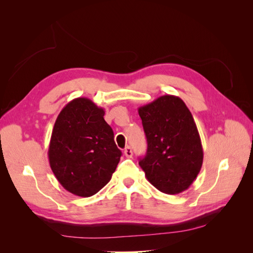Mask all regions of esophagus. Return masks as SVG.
Listing matches in <instances>:
<instances>
[{
	"mask_svg": "<svg viewBox=\"0 0 253 253\" xmlns=\"http://www.w3.org/2000/svg\"><path fill=\"white\" fill-rule=\"evenodd\" d=\"M125 155H126V157H127V158H131V157L133 156V151H132L131 147H126V148L125 149Z\"/></svg>",
	"mask_w": 253,
	"mask_h": 253,
	"instance_id": "obj_1",
	"label": "esophagus"
}]
</instances>
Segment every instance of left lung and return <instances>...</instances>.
I'll list each match as a JSON object with an SVG mask.
<instances>
[{
    "label": "left lung",
    "instance_id": "obj_1",
    "mask_svg": "<svg viewBox=\"0 0 253 253\" xmlns=\"http://www.w3.org/2000/svg\"><path fill=\"white\" fill-rule=\"evenodd\" d=\"M147 154L139 160L145 177L167 194L187 190L197 177L204 151L192 114L177 96H160L140 106Z\"/></svg>",
    "mask_w": 253,
    "mask_h": 253
}]
</instances>
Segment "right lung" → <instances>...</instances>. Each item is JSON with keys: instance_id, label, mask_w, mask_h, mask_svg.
<instances>
[{"instance_id": "1", "label": "right lung", "mask_w": 253, "mask_h": 253, "mask_svg": "<svg viewBox=\"0 0 253 253\" xmlns=\"http://www.w3.org/2000/svg\"><path fill=\"white\" fill-rule=\"evenodd\" d=\"M104 110L88 98H76L58 115L48 147L52 173L65 190L89 197L116 170L121 151L106 124Z\"/></svg>"}]
</instances>
